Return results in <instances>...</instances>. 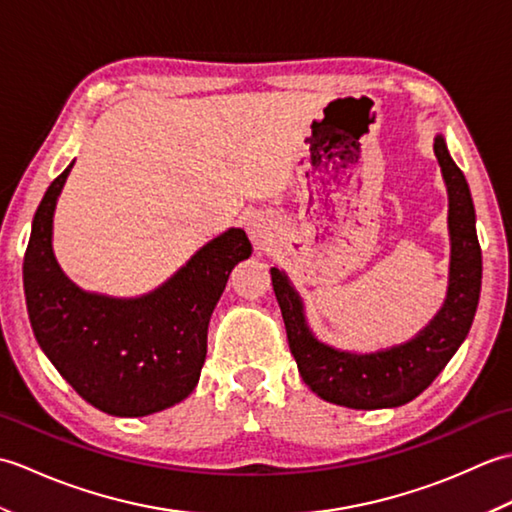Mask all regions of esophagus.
<instances>
[{"mask_svg": "<svg viewBox=\"0 0 512 512\" xmlns=\"http://www.w3.org/2000/svg\"><path fill=\"white\" fill-rule=\"evenodd\" d=\"M246 228H248V235H250V239H253V242H255V246H264L266 235H268V233H266L264 220H259V217H253V220H248Z\"/></svg>", "mask_w": 512, "mask_h": 512, "instance_id": "1", "label": "esophagus"}]
</instances>
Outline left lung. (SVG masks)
<instances>
[{
    "instance_id": "left-lung-1",
    "label": "left lung",
    "mask_w": 512,
    "mask_h": 512,
    "mask_svg": "<svg viewBox=\"0 0 512 512\" xmlns=\"http://www.w3.org/2000/svg\"><path fill=\"white\" fill-rule=\"evenodd\" d=\"M433 151L449 191V290L436 317L413 339L372 354L334 350L310 332L303 301L286 273L270 268L290 352L303 383L334 405L350 409L405 405L436 380L471 330L482 288V248L475 231V209L469 184L449 156L442 134L436 136Z\"/></svg>"
}]
</instances>
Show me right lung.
<instances>
[{
  "instance_id": "add662e5",
  "label": "right lung",
  "mask_w": 512,
  "mask_h": 512,
  "mask_svg": "<svg viewBox=\"0 0 512 512\" xmlns=\"http://www.w3.org/2000/svg\"><path fill=\"white\" fill-rule=\"evenodd\" d=\"M72 165L52 180L32 220L24 257L32 332L83 400L110 416H149L198 385L211 314L231 270L253 246L242 228H228L149 295L85 292L63 275L52 253L54 206Z\"/></svg>"
}]
</instances>
